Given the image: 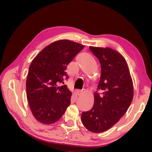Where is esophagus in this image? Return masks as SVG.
Returning a JSON list of instances; mask_svg holds the SVG:
<instances>
[{
	"mask_svg": "<svg viewBox=\"0 0 152 152\" xmlns=\"http://www.w3.org/2000/svg\"><path fill=\"white\" fill-rule=\"evenodd\" d=\"M85 92H86V90H85V89H82V90H80V89H79V90H77V93L79 95L83 94V93H84Z\"/></svg>",
	"mask_w": 152,
	"mask_h": 152,
	"instance_id": "1",
	"label": "esophagus"
}]
</instances>
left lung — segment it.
I'll list each match as a JSON object with an SVG mask.
<instances>
[{
  "label": "left lung",
  "instance_id": "8db88e82",
  "mask_svg": "<svg viewBox=\"0 0 152 152\" xmlns=\"http://www.w3.org/2000/svg\"><path fill=\"white\" fill-rule=\"evenodd\" d=\"M101 64V77L94 93V104L82 112L84 126L93 133H102L119 121L132 103L134 87L129 69L121 54L110 48L89 47Z\"/></svg>",
  "mask_w": 152,
  "mask_h": 152
}]
</instances>
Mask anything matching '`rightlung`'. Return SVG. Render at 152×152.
<instances>
[{"mask_svg": "<svg viewBox=\"0 0 152 152\" xmlns=\"http://www.w3.org/2000/svg\"><path fill=\"white\" fill-rule=\"evenodd\" d=\"M84 48L80 43L63 39L45 46L31 63L26 80V95L35 119L43 124L58 121L70 104L72 93L66 85L68 64Z\"/></svg>", "mask_w": 152, "mask_h": 152, "instance_id": "right-lung-1", "label": "right lung"}]
</instances>
